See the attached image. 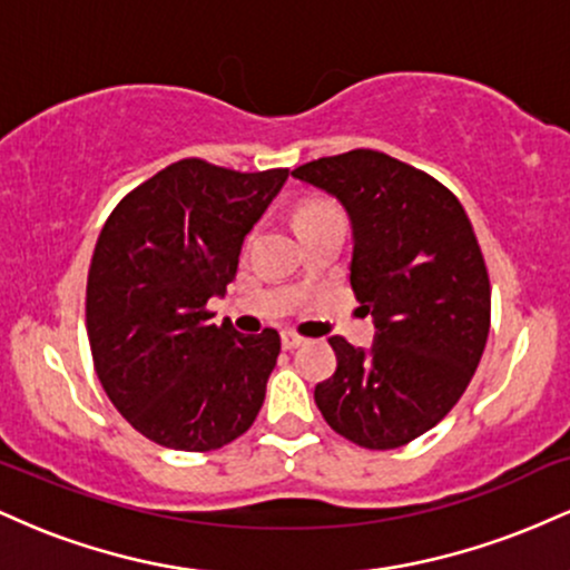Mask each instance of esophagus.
Segmentation results:
<instances>
[{
	"label": "esophagus",
	"mask_w": 570,
	"mask_h": 570,
	"mask_svg": "<svg viewBox=\"0 0 570 570\" xmlns=\"http://www.w3.org/2000/svg\"><path fill=\"white\" fill-rule=\"evenodd\" d=\"M305 343V337H299L297 332H284V335H281V345H284L286 351H292V348H299V345Z\"/></svg>",
	"instance_id": "esophagus-1"
}]
</instances>
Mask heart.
Wrapping results in <instances>:
<instances>
[{"label":"heart","mask_w":570,"mask_h":570,"mask_svg":"<svg viewBox=\"0 0 570 570\" xmlns=\"http://www.w3.org/2000/svg\"><path fill=\"white\" fill-rule=\"evenodd\" d=\"M332 212H337V208L332 206V203H326V200H313V203H307V206L299 208V222H303V219H313V217H322V214H332Z\"/></svg>","instance_id":"heart-1"}]
</instances>
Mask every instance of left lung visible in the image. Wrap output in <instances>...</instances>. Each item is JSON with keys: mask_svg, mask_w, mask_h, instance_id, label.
Instances as JSON below:
<instances>
[{"mask_svg": "<svg viewBox=\"0 0 570 570\" xmlns=\"http://www.w3.org/2000/svg\"><path fill=\"white\" fill-rule=\"evenodd\" d=\"M292 176L343 203L351 286L375 322L370 351L330 337L337 370L313 396L358 448H402L455 407L485 351L490 281L472 222L434 176L375 149L311 160Z\"/></svg>", "mask_w": 570, "mask_h": 570, "instance_id": "1", "label": "left lung"}]
</instances>
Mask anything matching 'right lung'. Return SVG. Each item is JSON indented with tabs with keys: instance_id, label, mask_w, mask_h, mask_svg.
Segmentation results:
<instances>
[{
	"instance_id": "right-lung-1",
	"label": "right lung",
	"mask_w": 570,
	"mask_h": 570,
	"mask_svg": "<svg viewBox=\"0 0 570 570\" xmlns=\"http://www.w3.org/2000/svg\"><path fill=\"white\" fill-rule=\"evenodd\" d=\"M286 176L171 163L130 189L98 235L85 294L96 375L130 426L163 448L219 450L263 407L278 332L238 335L214 324L206 303L227 292L244 238Z\"/></svg>"
}]
</instances>
